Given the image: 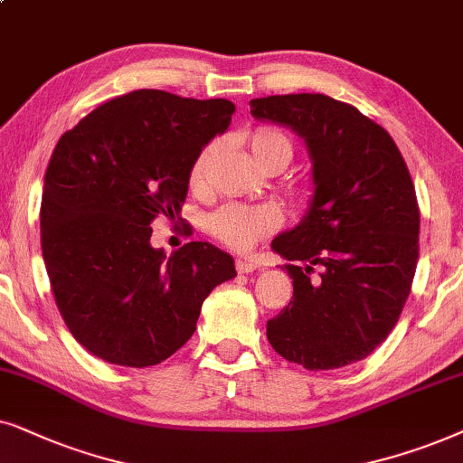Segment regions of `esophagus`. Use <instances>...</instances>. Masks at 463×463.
<instances>
[{"mask_svg":"<svg viewBox=\"0 0 463 463\" xmlns=\"http://www.w3.org/2000/svg\"><path fill=\"white\" fill-rule=\"evenodd\" d=\"M235 267H237V270L241 275H248V273H254V270L258 269V264L251 262V260H243V258H239V260L235 262Z\"/></svg>","mask_w":463,"mask_h":463,"instance_id":"obj_1","label":"esophagus"}]
</instances>
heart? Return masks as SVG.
<instances>
[{"mask_svg": "<svg viewBox=\"0 0 463 463\" xmlns=\"http://www.w3.org/2000/svg\"><path fill=\"white\" fill-rule=\"evenodd\" d=\"M251 152L262 167L270 163H281L283 167L292 160V144L281 131L275 128H260L251 135ZM218 152V144L212 141L196 154L188 171V184L194 193H205L209 182L213 156ZM283 224V209L277 203H256V205H241V203H228L218 212L209 215V231L237 251H248L258 243V239L270 235Z\"/></svg>", "mask_w": 463, "mask_h": 463, "instance_id": "obj_1", "label": "heart"}]
</instances>
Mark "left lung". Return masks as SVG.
I'll return each mask as SVG.
<instances>
[{"mask_svg":"<svg viewBox=\"0 0 463 463\" xmlns=\"http://www.w3.org/2000/svg\"><path fill=\"white\" fill-rule=\"evenodd\" d=\"M250 106L305 141L316 186L303 220L273 239L294 262V296L267 322L269 343L307 371L364 360L396 326L417 269L419 207L402 154L383 127L328 95Z\"/></svg>","mask_w":463,"mask_h":463,"instance_id":"left-lung-1","label":"left lung"}]
</instances>
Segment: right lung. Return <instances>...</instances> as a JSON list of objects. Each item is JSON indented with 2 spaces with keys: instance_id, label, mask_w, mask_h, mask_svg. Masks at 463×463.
Returning <instances> with one entry per match:
<instances>
[{
  "instance_id": "1",
  "label": "right lung",
  "mask_w": 463,
  "mask_h": 463,
  "mask_svg": "<svg viewBox=\"0 0 463 463\" xmlns=\"http://www.w3.org/2000/svg\"><path fill=\"white\" fill-rule=\"evenodd\" d=\"M232 114L228 99L141 89L59 139L42 193V254L61 316L92 355L160 364L194 335L209 292L237 275L212 243L171 256L150 243V224L180 215L190 165Z\"/></svg>"
}]
</instances>
